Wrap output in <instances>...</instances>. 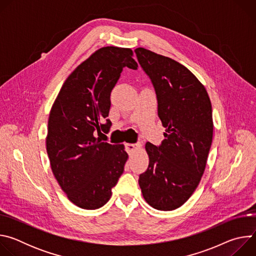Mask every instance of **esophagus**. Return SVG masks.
I'll return each mask as SVG.
<instances>
[{"mask_svg": "<svg viewBox=\"0 0 256 256\" xmlns=\"http://www.w3.org/2000/svg\"><path fill=\"white\" fill-rule=\"evenodd\" d=\"M126 149L128 154H132L134 152L140 149V144H126Z\"/></svg>", "mask_w": 256, "mask_h": 256, "instance_id": "1", "label": "esophagus"}]
</instances>
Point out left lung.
Returning a JSON list of instances; mask_svg holds the SVG:
<instances>
[{
  "label": "left lung",
  "instance_id": "left-lung-1",
  "mask_svg": "<svg viewBox=\"0 0 256 256\" xmlns=\"http://www.w3.org/2000/svg\"><path fill=\"white\" fill-rule=\"evenodd\" d=\"M134 52L154 85L158 116L166 128L159 147L146 144L149 167L138 184L152 208L172 210L192 196L204 172L212 140V104L186 66L144 48Z\"/></svg>",
  "mask_w": 256,
  "mask_h": 256
}]
</instances>
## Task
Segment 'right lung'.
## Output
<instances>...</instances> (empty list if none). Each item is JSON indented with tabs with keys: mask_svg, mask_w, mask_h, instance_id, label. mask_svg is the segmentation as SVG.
Listing matches in <instances>:
<instances>
[{
	"mask_svg": "<svg viewBox=\"0 0 256 256\" xmlns=\"http://www.w3.org/2000/svg\"><path fill=\"white\" fill-rule=\"evenodd\" d=\"M132 56L130 48L97 50L70 72L52 106L46 136L52 171L81 208L96 210L110 200L128 161L124 144L95 136L110 128V93L124 66L138 68Z\"/></svg>",
	"mask_w": 256,
	"mask_h": 256,
	"instance_id": "obj_1",
	"label": "right lung"
}]
</instances>
